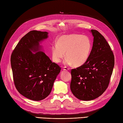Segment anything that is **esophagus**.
Masks as SVG:
<instances>
[{
	"label": "esophagus",
	"mask_w": 123,
	"mask_h": 123,
	"mask_svg": "<svg viewBox=\"0 0 123 123\" xmlns=\"http://www.w3.org/2000/svg\"><path fill=\"white\" fill-rule=\"evenodd\" d=\"M69 69L68 68H67L66 67H63V70H65V71H68V70H69Z\"/></svg>",
	"instance_id": "1"
}]
</instances>
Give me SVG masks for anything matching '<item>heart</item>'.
Instances as JSON below:
<instances>
[{
	"instance_id": "heart-1",
	"label": "heart",
	"mask_w": 123,
	"mask_h": 123,
	"mask_svg": "<svg viewBox=\"0 0 123 123\" xmlns=\"http://www.w3.org/2000/svg\"><path fill=\"white\" fill-rule=\"evenodd\" d=\"M91 49L92 43L87 36L77 34L64 35L60 36L56 44L52 46V59L59 63L66 56L65 64L80 67L87 62Z\"/></svg>"
}]
</instances>
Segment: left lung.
Listing matches in <instances>:
<instances>
[{"mask_svg": "<svg viewBox=\"0 0 123 123\" xmlns=\"http://www.w3.org/2000/svg\"><path fill=\"white\" fill-rule=\"evenodd\" d=\"M90 32L93 42L88 60L71 72L72 92L78 99L85 101L95 99L105 92L115 63L113 51L106 39L97 31Z\"/></svg>", "mask_w": 123, "mask_h": 123, "instance_id": "1", "label": "left lung"}]
</instances>
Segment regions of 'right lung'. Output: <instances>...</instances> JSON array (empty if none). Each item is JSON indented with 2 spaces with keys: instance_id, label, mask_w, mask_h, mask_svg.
Segmentation results:
<instances>
[{
  "instance_id": "1",
  "label": "right lung",
  "mask_w": 123,
  "mask_h": 123,
  "mask_svg": "<svg viewBox=\"0 0 123 123\" xmlns=\"http://www.w3.org/2000/svg\"><path fill=\"white\" fill-rule=\"evenodd\" d=\"M48 37V33L32 31L18 42L10 58L14 84L22 95L40 101L51 92L61 70L42 49L40 43Z\"/></svg>"
}]
</instances>
